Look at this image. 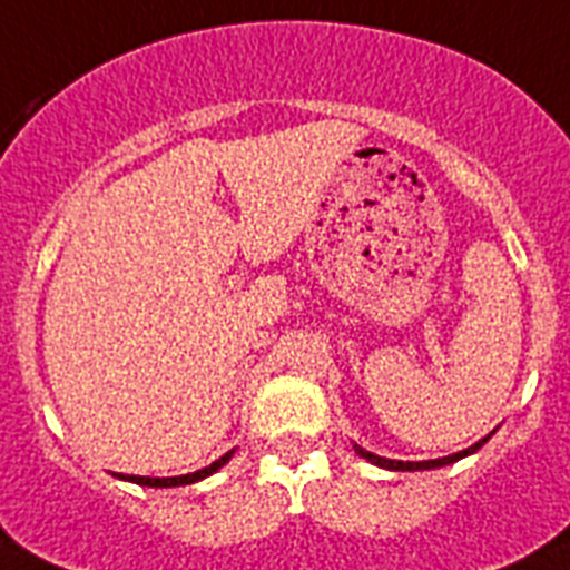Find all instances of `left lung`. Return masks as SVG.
I'll return each mask as SVG.
<instances>
[{"label": "left lung", "instance_id": "left-lung-1", "mask_svg": "<svg viewBox=\"0 0 570 570\" xmlns=\"http://www.w3.org/2000/svg\"><path fill=\"white\" fill-rule=\"evenodd\" d=\"M492 439V433L489 436H483L480 442H474L471 448H465V451H456L451 453V456H439V460H421V462H404V460H386V456H377V453L372 451H363L360 445H354V451L363 456V460H368L372 465H381V469H390V471H428V469H445V465H451V462L462 460V456H469V453H478L480 448L485 445Z\"/></svg>", "mask_w": 570, "mask_h": 570}]
</instances>
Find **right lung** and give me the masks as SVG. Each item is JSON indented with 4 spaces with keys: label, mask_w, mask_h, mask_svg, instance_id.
I'll list each match as a JSON object with an SVG mask.
<instances>
[{
    "label": "right lung",
    "mask_w": 570,
    "mask_h": 570,
    "mask_svg": "<svg viewBox=\"0 0 570 570\" xmlns=\"http://www.w3.org/2000/svg\"><path fill=\"white\" fill-rule=\"evenodd\" d=\"M230 456H234V451H228L225 456H219L216 462H210L207 469L193 471V474H180V478H134V474H128V478H122V480H128V483H137V485H155V489H169V485H189V483H198V480L210 478V474H216V471H219L222 465L230 460Z\"/></svg>",
    "instance_id": "add662e5"
}]
</instances>
